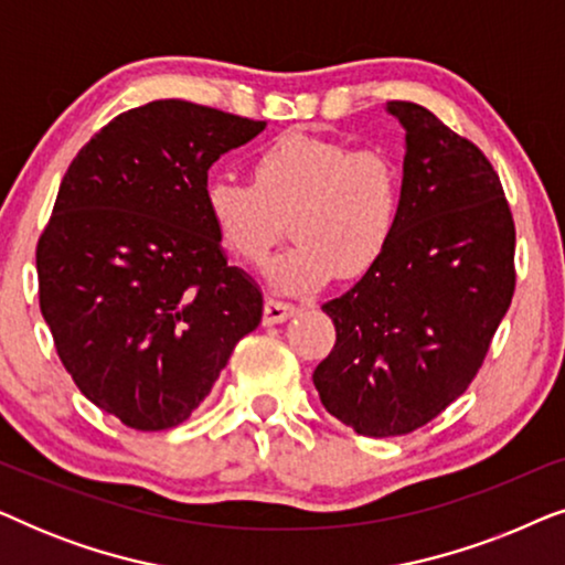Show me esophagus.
<instances>
[{"instance_id":"1","label":"esophagus","mask_w":565,"mask_h":565,"mask_svg":"<svg viewBox=\"0 0 565 565\" xmlns=\"http://www.w3.org/2000/svg\"><path fill=\"white\" fill-rule=\"evenodd\" d=\"M296 311H298L296 303H288V300H280V298H269L265 303V323L267 327H273V323H282Z\"/></svg>"}]
</instances>
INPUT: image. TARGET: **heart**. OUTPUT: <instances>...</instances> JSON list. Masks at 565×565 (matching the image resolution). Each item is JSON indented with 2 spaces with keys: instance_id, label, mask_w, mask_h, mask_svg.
<instances>
[{
  "instance_id": "heart-1",
  "label": "heart",
  "mask_w": 565,
  "mask_h": 565,
  "mask_svg": "<svg viewBox=\"0 0 565 565\" xmlns=\"http://www.w3.org/2000/svg\"><path fill=\"white\" fill-rule=\"evenodd\" d=\"M252 182L213 180L207 213L231 254L254 267L265 265L288 221L296 242L267 267L285 292L319 288L337 269L362 275L396 228L401 172L383 149L296 130L254 157Z\"/></svg>"
}]
</instances>
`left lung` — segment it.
<instances>
[{
    "label": "left lung",
    "instance_id": "left-lung-1",
    "mask_svg": "<svg viewBox=\"0 0 565 565\" xmlns=\"http://www.w3.org/2000/svg\"><path fill=\"white\" fill-rule=\"evenodd\" d=\"M406 130L401 211L373 267L321 308L334 350L313 370L331 416L362 437H398L473 381L514 296V221L491 161L416 103H388Z\"/></svg>",
    "mask_w": 565,
    "mask_h": 565
}]
</instances>
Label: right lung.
<instances>
[{"label":"right lung","instance_id":"obj_1","mask_svg":"<svg viewBox=\"0 0 565 565\" xmlns=\"http://www.w3.org/2000/svg\"><path fill=\"white\" fill-rule=\"evenodd\" d=\"M265 120L157 99L89 138L35 249L38 298L76 388L130 429L195 412L262 321L205 205L207 169Z\"/></svg>","mask_w":565,"mask_h":565}]
</instances>
